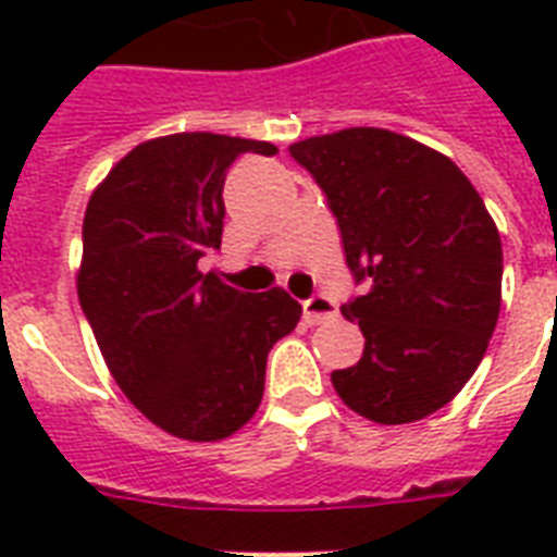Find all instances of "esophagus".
<instances>
[{
  "instance_id": "esophagus-1",
  "label": "esophagus",
  "mask_w": 557,
  "mask_h": 557,
  "mask_svg": "<svg viewBox=\"0 0 557 557\" xmlns=\"http://www.w3.org/2000/svg\"><path fill=\"white\" fill-rule=\"evenodd\" d=\"M304 318H306V323L318 326V323H326V321H332V318H338V306L332 304L330 297L314 295L304 304Z\"/></svg>"
}]
</instances>
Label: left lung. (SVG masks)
<instances>
[{
    "label": "left lung",
    "instance_id": "8db88e82",
    "mask_svg": "<svg viewBox=\"0 0 557 557\" xmlns=\"http://www.w3.org/2000/svg\"><path fill=\"white\" fill-rule=\"evenodd\" d=\"M326 193L367 292L341 306L364 332L332 384L358 416L419 422L483 361L500 314L503 245L466 173L407 135L352 126L288 147Z\"/></svg>",
    "mask_w": 557,
    "mask_h": 557
}]
</instances>
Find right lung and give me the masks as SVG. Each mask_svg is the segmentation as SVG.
I'll use <instances>...</instances> for the list:
<instances>
[{
	"mask_svg": "<svg viewBox=\"0 0 557 557\" xmlns=\"http://www.w3.org/2000/svg\"><path fill=\"white\" fill-rule=\"evenodd\" d=\"M243 152L277 147L213 133L138 144L83 216V314L124 396L178 440L239 431L260 407L271 347L304 314L283 288L248 295L199 271L222 243V187Z\"/></svg>",
	"mask_w": 557,
	"mask_h": 557,
	"instance_id": "add662e5",
	"label": "right lung"
}]
</instances>
